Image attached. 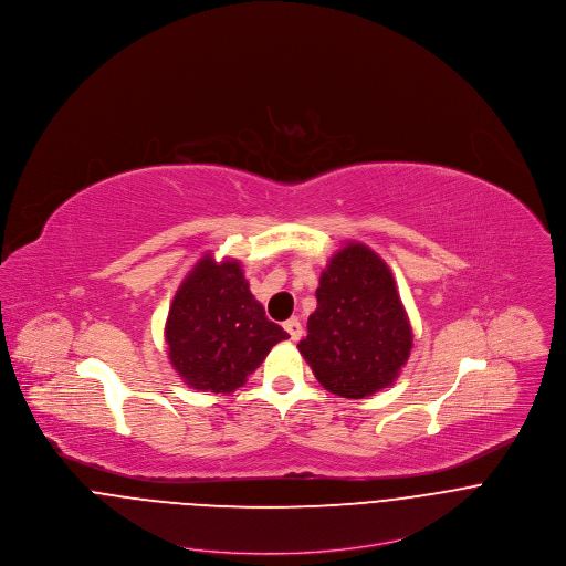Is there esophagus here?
Segmentation results:
<instances>
[{
    "instance_id": "1",
    "label": "esophagus",
    "mask_w": 566,
    "mask_h": 566,
    "mask_svg": "<svg viewBox=\"0 0 566 566\" xmlns=\"http://www.w3.org/2000/svg\"><path fill=\"white\" fill-rule=\"evenodd\" d=\"M283 328L290 333V339H301L303 335V324L298 323V318H290L287 323L283 324Z\"/></svg>"
}]
</instances>
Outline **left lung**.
<instances>
[{"instance_id":"obj_1","label":"left lung","mask_w":566,"mask_h":566,"mask_svg":"<svg viewBox=\"0 0 566 566\" xmlns=\"http://www.w3.org/2000/svg\"><path fill=\"white\" fill-rule=\"evenodd\" d=\"M316 298L298 350L323 388L364 399L392 386L413 335L386 261L364 243H346L326 263Z\"/></svg>"}]
</instances>
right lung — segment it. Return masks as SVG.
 Masks as SVG:
<instances>
[{
    "label": "right lung",
    "mask_w": 566,
    "mask_h": 566,
    "mask_svg": "<svg viewBox=\"0 0 566 566\" xmlns=\"http://www.w3.org/2000/svg\"><path fill=\"white\" fill-rule=\"evenodd\" d=\"M290 335L265 318L242 263L205 254L180 283L165 323L167 355L193 390L231 395Z\"/></svg>",
    "instance_id": "obj_1"
}]
</instances>
